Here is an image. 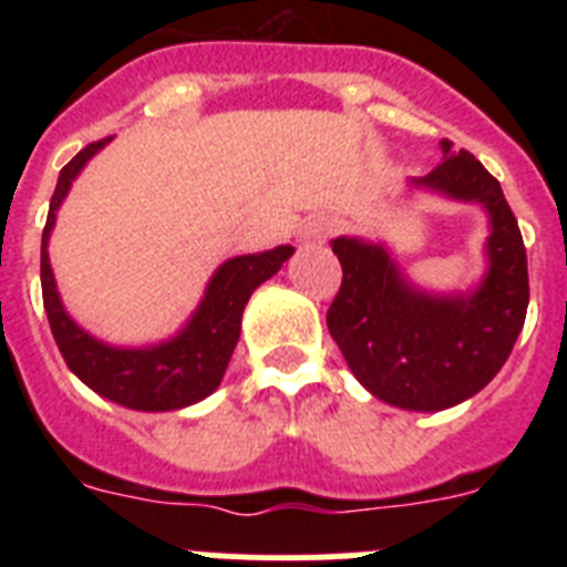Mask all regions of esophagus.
Returning <instances> with one entry per match:
<instances>
[{
	"label": "esophagus",
	"mask_w": 567,
	"mask_h": 567,
	"mask_svg": "<svg viewBox=\"0 0 567 567\" xmlns=\"http://www.w3.org/2000/svg\"><path fill=\"white\" fill-rule=\"evenodd\" d=\"M334 233H338V221H332V218H315L303 229V240H309V244H323Z\"/></svg>",
	"instance_id": "esophagus-1"
}]
</instances>
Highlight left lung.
Masks as SVG:
<instances>
[{
    "label": "left lung",
    "instance_id": "1",
    "mask_svg": "<svg viewBox=\"0 0 567 567\" xmlns=\"http://www.w3.org/2000/svg\"><path fill=\"white\" fill-rule=\"evenodd\" d=\"M440 147L443 162L414 184L488 209L491 267L477 292H414L383 247L332 240L343 280L327 312L329 334L374 398L412 412H440L488 385L528 312V258L503 187L468 150L457 153L449 138Z\"/></svg>",
    "mask_w": 567,
    "mask_h": 567
}]
</instances>
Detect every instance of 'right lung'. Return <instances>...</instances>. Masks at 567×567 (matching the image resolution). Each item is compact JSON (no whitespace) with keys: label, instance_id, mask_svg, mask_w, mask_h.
Masks as SVG:
<instances>
[{"label":"right lung","instance_id":"right-lung-1","mask_svg":"<svg viewBox=\"0 0 567 567\" xmlns=\"http://www.w3.org/2000/svg\"><path fill=\"white\" fill-rule=\"evenodd\" d=\"M110 138L87 144L59 173L56 189L50 198L48 224L42 233V300L50 320V332L56 338L59 352L70 372L102 398L135 412H173L189 403H198L213 394L227 372L240 334V315L249 295L272 278L280 264L295 252L292 247H275L269 252L240 255L227 260L209 280L202 307L193 315L178 338L150 349H115L99 343L84 329H79L64 312L56 292V280L50 269L48 238L56 224V209L64 202L79 169L107 144Z\"/></svg>","mask_w":567,"mask_h":567}]
</instances>
